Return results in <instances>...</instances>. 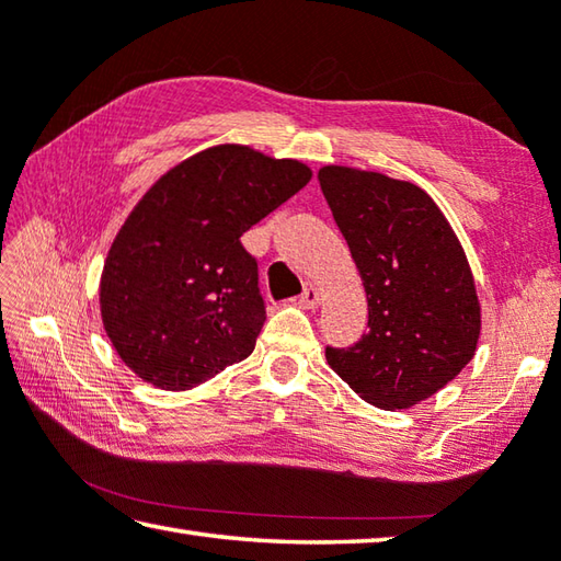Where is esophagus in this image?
I'll return each instance as SVG.
<instances>
[{
    "mask_svg": "<svg viewBox=\"0 0 561 561\" xmlns=\"http://www.w3.org/2000/svg\"><path fill=\"white\" fill-rule=\"evenodd\" d=\"M299 304L304 306V309H316V306L321 304V294H318V289L313 287L311 282L304 284L301 296H299Z\"/></svg>",
    "mask_w": 561,
    "mask_h": 561,
    "instance_id": "1",
    "label": "esophagus"
}]
</instances>
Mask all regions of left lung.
Returning <instances> with one entry per match:
<instances>
[{"mask_svg":"<svg viewBox=\"0 0 561 561\" xmlns=\"http://www.w3.org/2000/svg\"><path fill=\"white\" fill-rule=\"evenodd\" d=\"M318 182L367 291L369 331L328 365L379 409H411L477 353L481 309L462 245L421 186L328 164Z\"/></svg>","mask_w":561,"mask_h":561,"instance_id":"1","label":"left lung"}]
</instances>
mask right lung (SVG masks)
<instances>
[{
  "label": "right lung",
  "mask_w": 561,
  "mask_h": 561,
  "mask_svg": "<svg viewBox=\"0 0 561 561\" xmlns=\"http://www.w3.org/2000/svg\"><path fill=\"white\" fill-rule=\"evenodd\" d=\"M309 180L299 160L216 146L150 186L114 238L99 287L104 331L142 381L184 391L255 350L265 301L240 236Z\"/></svg>",
  "instance_id": "add662e5"
}]
</instances>
